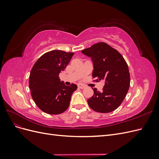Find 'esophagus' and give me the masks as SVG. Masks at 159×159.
<instances>
[{
	"mask_svg": "<svg viewBox=\"0 0 159 159\" xmlns=\"http://www.w3.org/2000/svg\"><path fill=\"white\" fill-rule=\"evenodd\" d=\"M78 87L80 89H84V88H85V86L84 85H82V84H79L78 85Z\"/></svg>",
	"mask_w": 159,
	"mask_h": 159,
	"instance_id": "obj_1",
	"label": "esophagus"
}]
</instances>
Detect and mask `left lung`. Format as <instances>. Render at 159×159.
<instances>
[{
	"instance_id": "1",
	"label": "left lung",
	"mask_w": 159,
	"mask_h": 159,
	"mask_svg": "<svg viewBox=\"0 0 159 159\" xmlns=\"http://www.w3.org/2000/svg\"><path fill=\"white\" fill-rule=\"evenodd\" d=\"M91 57L93 64V78L105 81L102 91L93 89L88 99L89 106L99 113H109L116 109L125 98L130 85V74L122 55L105 42H98L81 51Z\"/></svg>"
}]
</instances>
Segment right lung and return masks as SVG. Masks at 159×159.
<instances>
[{
  "instance_id": "obj_1",
  "label": "right lung",
  "mask_w": 159,
  "mask_h": 159,
  "mask_svg": "<svg viewBox=\"0 0 159 159\" xmlns=\"http://www.w3.org/2000/svg\"><path fill=\"white\" fill-rule=\"evenodd\" d=\"M74 52L52 50L43 54L31 70L29 88L32 98L42 111L50 115L64 113L78 86L66 85L59 74L68 66Z\"/></svg>"
}]
</instances>
